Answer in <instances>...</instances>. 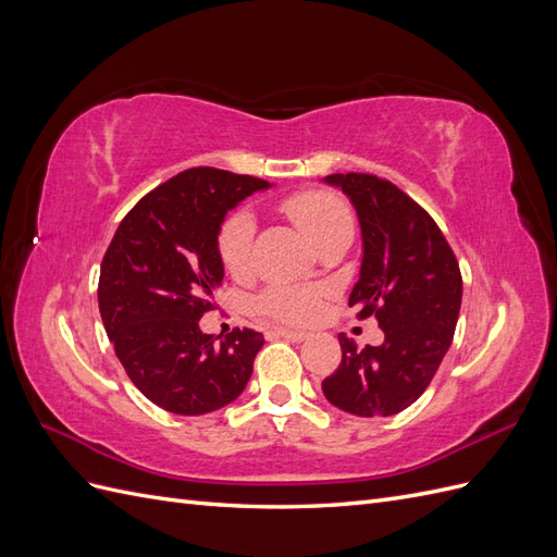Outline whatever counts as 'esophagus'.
Here are the masks:
<instances>
[{
  "label": "esophagus",
  "mask_w": 557,
  "mask_h": 557,
  "mask_svg": "<svg viewBox=\"0 0 557 557\" xmlns=\"http://www.w3.org/2000/svg\"><path fill=\"white\" fill-rule=\"evenodd\" d=\"M278 336H283V339L288 342H295V344H301L305 339H309V332H301V330H290V327H276L274 330Z\"/></svg>",
  "instance_id": "obj_1"
}]
</instances>
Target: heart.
Wrapping results in <instances>:
<instances>
[{
    "instance_id": "heart-1",
    "label": "heart",
    "mask_w": 557,
    "mask_h": 557,
    "mask_svg": "<svg viewBox=\"0 0 557 557\" xmlns=\"http://www.w3.org/2000/svg\"><path fill=\"white\" fill-rule=\"evenodd\" d=\"M283 211L288 213L295 225L307 234L315 248H323L332 239L352 237V213L342 197L325 190L297 193L283 201ZM258 223L250 211L230 213L221 232H218V256H221L227 272L248 274L252 267V250H256ZM323 305V288L315 285H269L252 307L256 311L283 320V323H309Z\"/></svg>"
}]
</instances>
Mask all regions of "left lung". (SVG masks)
I'll return each mask as SVG.
<instances>
[{"mask_svg": "<svg viewBox=\"0 0 557 557\" xmlns=\"http://www.w3.org/2000/svg\"><path fill=\"white\" fill-rule=\"evenodd\" d=\"M350 199L362 232L360 278L348 307L376 315L385 339L358 348L339 334L342 362L323 381L330 404L360 418L395 416L425 393L450 348L462 276L430 213L372 174L323 178Z\"/></svg>", "mask_w": 557, "mask_h": 557, "instance_id": "1", "label": "left lung"}]
</instances>
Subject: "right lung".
I'll return each mask as SVG.
<instances>
[{
	"instance_id": "add662e5",
	"label": "right lung",
	"mask_w": 557,
	"mask_h": 557,
	"mask_svg": "<svg viewBox=\"0 0 557 557\" xmlns=\"http://www.w3.org/2000/svg\"><path fill=\"white\" fill-rule=\"evenodd\" d=\"M272 188L256 176L195 166L141 197L117 225L99 272L102 313L127 376L160 409L201 416L237 399L264 339L199 330L225 267L218 232L227 211Z\"/></svg>"
}]
</instances>
